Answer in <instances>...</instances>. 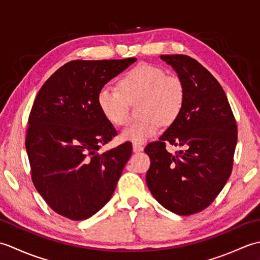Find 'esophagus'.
<instances>
[{
  "label": "esophagus",
  "mask_w": 260,
  "mask_h": 260,
  "mask_svg": "<svg viewBox=\"0 0 260 260\" xmlns=\"http://www.w3.org/2000/svg\"><path fill=\"white\" fill-rule=\"evenodd\" d=\"M143 150H144V147H143L142 145L133 144V152H134V153H140V152H142Z\"/></svg>",
  "instance_id": "1"
}]
</instances>
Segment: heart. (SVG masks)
Here are the masks:
<instances>
[{
    "label": "heart",
    "mask_w": 260,
    "mask_h": 260,
    "mask_svg": "<svg viewBox=\"0 0 260 260\" xmlns=\"http://www.w3.org/2000/svg\"><path fill=\"white\" fill-rule=\"evenodd\" d=\"M119 90L104 86L97 92L96 102L101 113L110 124L120 126L127 120V102L137 103L141 116L121 131L120 140L142 144L155 136L164 125L178 119L184 106L183 82L165 74L156 66L141 63L121 77Z\"/></svg>",
    "instance_id": "heart-1"
}]
</instances>
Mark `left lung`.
<instances>
[{"label": "left lung", "instance_id": "1", "mask_svg": "<svg viewBox=\"0 0 260 260\" xmlns=\"http://www.w3.org/2000/svg\"><path fill=\"white\" fill-rule=\"evenodd\" d=\"M183 82L184 106L157 142L145 147L151 158L146 184L162 206L180 215L209 207L233 171L237 124L218 80L196 59L162 54ZM167 144L182 150L169 153Z\"/></svg>", "mask_w": 260, "mask_h": 260}]
</instances>
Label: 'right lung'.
<instances>
[{
  "label": "right lung",
  "mask_w": 260,
  "mask_h": 260,
  "mask_svg": "<svg viewBox=\"0 0 260 260\" xmlns=\"http://www.w3.org/2000/svg\"><path fill=\"white\" fill-rule=\"evenodd\" d=\"M136 61L74 60L60 67L33 103L25 137L32 181L54 212L85 220L116 189L132 144L97 151L117 135L97 106V92Z\"/></svg>",
  "instance_id": "obj_1"
}]
</instances>
